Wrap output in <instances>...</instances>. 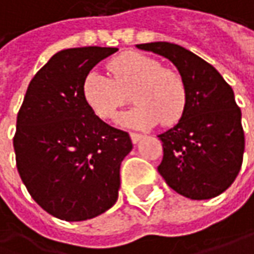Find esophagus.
I'll return each mask as SVG.
<instances>
[{
  "label": "esophagus",
  "instance_id": "1",
  "mask_svg": "<svg viewBox=\"0 0 254 254\" xmlns=\"http://www.w3.org/2000/svg\"><path fill=\"white\" fill-rule=\"evenodd\" d=\"M143 138V135L141 133H136V132H130V139L133 143H136V142H139Z\"/></svg>",
  "mask_w": 254,
  "mask_h": 254
}]
</instances>
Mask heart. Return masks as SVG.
<instances>
[{"label":"heart","instance_id":"obj_1","mask_svg":"<svg viewBox=\"0 0 254 254\" xmlns=\"http://www.w3.org/2000/svg\"><path fill=\"white\" fill-rule=\"evenodd\" d=\"M111 77L90 71L83 80V99L105 121H116L132 93L136 106L122 122L132 127L178 122L186 111L187 86L183 76L143 53H122L108 63Z\"/></svg>","mask_w":254,"mask_h":254}]
</instances>
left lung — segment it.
<instances>
[{"label": "left lung", "mask_w": 254, "mask_h": 254, "mask_svg": "<svg viewBox=\"0 0 254 254\" xmlns=\"http://www.w3.org/2000/svg\"><path fill=\"white\" fill-rule=\"evenodd\" d=\"M136 47L171 60L187 86L180 122L158 135L164 151L158 172L187 198L217 197L236 180L245 152L242 111L233 89L210 63L181 46L157 41Z\"/></svg>", "instance_id": "1"}]
</instances>
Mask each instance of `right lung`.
<instances>
[{
  "mask_svg": "<svg viewBox=\"0 0 254 254\" xmlns=\"http://www.w3.org/2000/svg\"><path fill=\"white\" fill-rule=\"evenodd\" d=\"M116 52L93 46L56 53L31 79L17 115L18 174L31 198L60 220L93 218L118 200L132 141L97 118L82 90L89 71Z\"/></svg>",
  "mask_w": 254,
  "mask_h": 254,
  "instance_id": "add662e5",
  "label": "right lung"
}]
</instances>
